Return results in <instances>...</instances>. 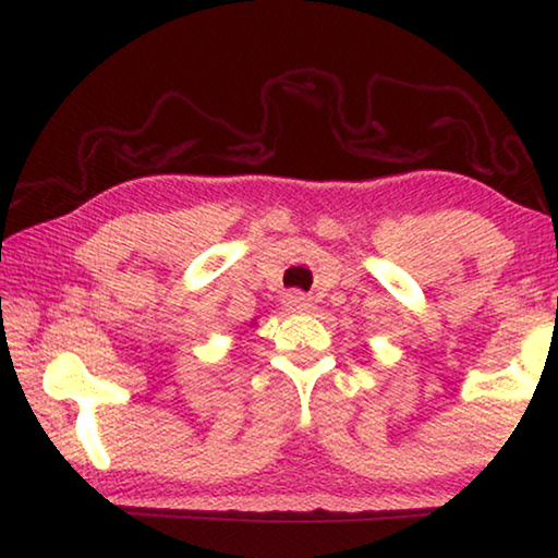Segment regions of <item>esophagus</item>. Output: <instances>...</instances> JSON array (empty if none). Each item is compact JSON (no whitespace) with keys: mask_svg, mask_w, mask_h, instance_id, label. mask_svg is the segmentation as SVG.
<instances>
[{"mask_svg":"<svg viewBox=\"0 0 558 558\" xmlns=\"http://www.w3.org/2000/svg\"><path fill=\"white\" fill-rule=\"evenodd\" d=\"M287 306L289 308H299V312H308L312 308V299H308L306 294H301V291H289L287 294Z\"/></svg>","mask_w":558,"mask_h":558,"instance_id":"1","label":"esophagus"}]
</instances>
